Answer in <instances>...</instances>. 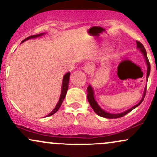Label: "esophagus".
<instances>
[{
	"mask_svg": "<svg viewBox=\"0 0 157 157\" xmlns=\"http://www.w3.org/2000/svg\"><path fill=\"white\" fill-rule=\"evenodd\" d=\"M83 71L87 74H92L93 72V68L91 65L86 64L83 66Z\"/></svg>",
	"mask_w": 157,
	"mask_h": 157,
	"instance_id": "obj_1",
	"label": "esophagus"
}]
</instances>
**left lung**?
I'll list each match as a JSON object with an SVG mask.
<instances>
[{"label": "left lung", "mask_w": 157, "mask_h": 157, "mask_svg": "<svg viewBox=\"0 0 157 157\" xmlns=\"http://www.w3.org/2000/svg\"><path fill=\"white\" fill-rule=\"evenodd\" d=\"M136 44H137V48H139V49H140L141 52L142 53L143 56H144V59H145L146 64H147V77H146V78H147V80H148L150 71H151V65H150L148 58H147V53H146V50L141 42L136 41ZM145 93H146V89H144V94H143V97L142 98V100L140 101V102H139L138 104L135 105L134 106H132V107L130 108V109L127 110V111L124 112V113H118V114H112V113H107V112L104 111V109H102L99 106H98L97 102H96L95 99H94V91H93V89L92 88V86L89 85L87 88V98H88V101H89V104H90V106H92V108L96 114H98V115H100V116L104 117V118H121V117L124 116L125 115H127V113H129L130 112H131L132 109H134L136 107H137L138 106H139V105L142 104V102L144 98V96H145Z\"/></svg>", "instance_id": "1"}]
</instances>
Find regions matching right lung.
Segmentation results:
<instances>
[{"mask_svg":"<svg viewBox=\"0 0 157 157\" xmlns=\"http://www.w3.org/2000/svg\"><path fill=\"white\" fill-rule=\"evenodd\" d=\"M44 33H41V34H37V35H32V36H30L26 38V39H24V40L22 41L21 42H25V41L28 40V39H33V38L39 37V36H41L44 35ZM69 77H70V72H68V73L65 74V75H64V77H63V83H62L61 94H60V98H59V101H58L57 104H56V106H55L54 109H53V111L51 112V113H50L49 114L47 115V116H50V115H52L54 114V113H56V112L58 111V109H59L60 106H61L62 103H63V100H64L65 95H66L67 91H68V82H69Z\"/></svg>","mask_w":157,"mask_h":157,"instance_id":"right-lung-1","label":"right lung"}]
</instances>
